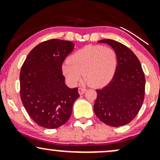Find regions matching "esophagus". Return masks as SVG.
I'll list each match as a JSON object with an SVG mask.
<instances>
[{
	"label": "esophagus",
	"instance_id": "1",
	"mask_svg": "<svg viewBox=\"0 0 160 160\" xmlns=\"http://www.w3.org/2000/svg\"><path fill=\"white\" fill-rule=\"evenodd\" d=\"M86 90V88L80 87V88H79V89H78V92H79V94H80V95H82L84 92H85Z\"/></svg>",
	"mask_w": 160,
	"mask_h": 160
}]
</instances>
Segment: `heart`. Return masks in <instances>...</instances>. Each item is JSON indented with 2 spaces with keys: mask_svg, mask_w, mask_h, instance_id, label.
<instances>
[{
  "mask_svg": "<svg viewBox=\"0 0 160 160\" xmlns=\"http://www.w3.org/2000/svg\"><path fill=\"white\" fill-rule=\"evenodd\" d=\"M117 56L114 49L101 45H89L69 57L62 67L66 79L71 85L78 83L82 76L93 87L108 85L114 76Z\"/></svg>",
  "mask_w": 160,
  "mask_h": 160,
  "instance_id": "obj_1",
  "label": "heart"
}]
</instances>
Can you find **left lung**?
I'll list each match as a JSON object with an SVG mask.
<instances>
[{
	"label": "left lung",
	"instance_id": "left-lung-1",
	"mask_svg": "<svg viewBox=\"0 0 160 160\" xmlns=\"http://www.w3.org/2000/svg\"><path fill=\"white\" fill-rule=\"evenodd\" d=\"M98 42L107 43L114 49L117 67L109 84L96 90L95 113L108 126H124L135 119L142 106L145 94L144 73L138 57L127 47L111 39Z\"/></svg>",
	"mask_w": 160,
	"mask_h": 160
}]
</instances>
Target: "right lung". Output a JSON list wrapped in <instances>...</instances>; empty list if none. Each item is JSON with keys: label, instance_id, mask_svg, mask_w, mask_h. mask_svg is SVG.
I'll use <instances>...</instances> for the list:
<instances>
[{"label": "right lung", "instance_id": "1", "mask_svg": "<svg viewBox=\"0 0 160 160\" xmlns=\"http://www.w3.org/2000/svg\"><path fill=\"white\" fill-rule=\"evenodd\" d=\"M74 44L51 39L29 52L20 71V97L29 117L46 128H56L68 120L78 88L65 85L62 63Z\"/></svg>", "mask_w": 160, "mask_h": 160}]
</instances>
